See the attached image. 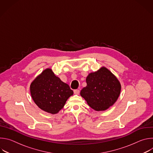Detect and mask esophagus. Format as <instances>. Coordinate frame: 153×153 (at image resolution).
<instances>
[{
  "mask_svg": "<svg viewBox=\"0 0 153 153\" xmlns=\"http://www.w3.org/2000/svg\"><path fill=\"white\" fill-rule=\"evenodd\" d=\"M74 93L75 94H76V95H78L80 93L79 90H74Z\"/></svg>",
  "mask_w": 153,
  "mask_h": 153,
  "instance_id": "esophagus-1",
  "label": "esophagus"
}]
</instances>
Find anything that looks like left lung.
<instances>
[{
    "label": "left lung",
    "mask_w": 153,
    "mask_h": 153,
    "mask_svg": "<svg viewBox=\"0 0 153 153\" xmlns=\"http://www.w3.org/2000/svg\"><path fill=\"white\" fill-rule=\"evenodd\" d=\"M86 86L81 90L80 96L96 111H104L117 100L121 85L117 77L106 68L91 73L86 79Z\"/></svg>",
    "instance_id": "8db88e82"
}]
</instances>
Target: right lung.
Returning <instances> with one entry per match:
<instances>
[{"instance_id": "obj_1", "label": "right lung", "mask_w": 153, "mask_h": 153, "mask_svg": "<svg viewBox=\"0 0 153 153\" xmlns=\"http://www.w3.org/2000/svg\"><path fill=\"white\" fill-rule=\"evenodd\" d=\"M31 97L41 110L55 114L73 94L68 84L55 76L51 68L43 71L31 83Z\"/></svg>"}]
</instances>
